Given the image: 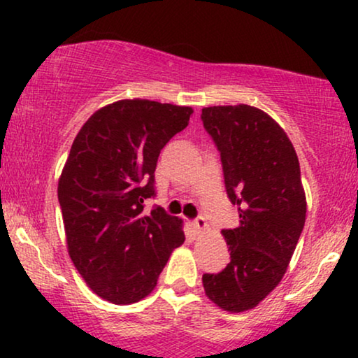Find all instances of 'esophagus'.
Here are the masks:
<instances>
[{"mask_svg":"<svg viewBox=\"0 0 358 358\" xmlns=\"http://www.w3.org/2000/svg\"><path fill=\"white\" fill-rule=\"evenodd\" d=\"M192 227L195 229V233L200 234V233H203L205 229H207V222H205L203 217H197L192 222Z\"/></svg>","mask_w":358,"mask_h":358,"instance_id":"obj_1","label":"esophagus"}]
</instances>
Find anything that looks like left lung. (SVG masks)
Here are the masks:
<instances>
[{"label": "left lung", "instance_id": "8db88e82", "mask_svg": "<svg viewBox=\"0 0 358 358\" xmlns=\"http://www.w3.org/2000/svg\"><path fill=\"white\" fill-rule=\"evenodd\" d=\"M200 119L220 151L239 224L223 229L229 262L203 273L207 296L224 311L257 306L282 280L305 227L306 199L298 156L272 117L256 107L213 106Z\"/></svg>", "mask_w": 358, "mask_h": 358}]
</instances>
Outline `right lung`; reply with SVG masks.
I'll return each mask as SVG.
<instances>
[{"label":"right lung","mask_w":358,"mask_h":358,"mask_svg":"<svg viewBox=\"0 0 358 358\" xmlns=\"http://www.w3.org/2000/svg\"><path fill=\"white\" fill-rule=\"evenodd\" d=\"M192 107L124 99L94 112L73 141L58 182L68 252L96 295L130 305L153 292L171 252L184 243L182 222L156 195L158 156L189 125Z\"/></svg>","instance_id":"1"}]
</instances>
